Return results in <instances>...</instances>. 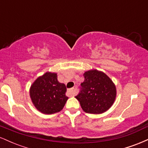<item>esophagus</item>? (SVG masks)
Here are the masks:
<instances>
[{"instance_id":"34e87169","label":"esophagus","mask_w":148,"mask_h":148,"mask_svg":"<svg viewBox=\"0 0 148 148\" xmlns=\"http://www.w3.org/2000/svg\"><path fill=\"white\" fill-rule=\"evenodd\" d=\"M67 92H68L69 95L72 97L74 95V88H70V89H69L68 90H67Z\"/></svg>"}]
</instances>
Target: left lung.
I'll return each mask as SVG.
<instances>
[{
	"mask_svg": "<svg viewBox=\"0 0 148 148\" xmlns=\"http://www.w3.org/2000/svg\"><path fill=\"white\" fill-rule=\"evenodd\" d=\"M85 80L75 97L86 113L100 114L108 111L116 97V88L105 73L92 69L84 74Z\"/></svg>",
	"mask_w": 148,
	"mask_h": 148,
	"instance_id": "left-lung-1",
	"label": "left lung"
}]
</instances>
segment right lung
I'll return each mask as SVG.
<instances>
[{"label": "right lung", "instance_id": "1", "mask_svg": "<svg viewBox=\"0 0 148 148\" xmlns=\"http://www.w3.org/2000/svg\"><path fill=\"white\" fill-rule=\"evenodd\" d=\"M56 73L46 72L30 88V97L35 108L44 114L58 113L63 108L68 97L65 85L58 81Z\"/></svg>", "mask_w": 148, "mask_h": 148}]
</instances>
